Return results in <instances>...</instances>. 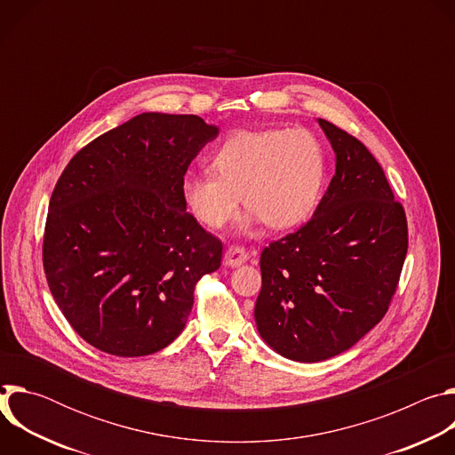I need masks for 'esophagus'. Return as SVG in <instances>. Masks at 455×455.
<instances>
[{
    "instance_id": "1",
    "label": "esophagus",
    "mask_w": 455,
    "mask_h": 455,
    "mask_svg": "<svg viewBox=\"0 0 455 455\" xmlns=\"http://www.w3.org/2000/svg\"><path fill=\"white\" fill-rule=\"evenodd\" d=\"M248 259V251L241 246H228L225 255H223V265L225 267H230V268H235V267H241L246 263Z\"/></svg>"
}]
</instances>
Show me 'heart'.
Wrapping results in <instances>:
<instances>
[{
  "label": "heart",
  "instance_id": "1",
  "mask_svg": "<svg viewBox=\"0 0 455 455\" xmlns=\"http://www.w3.org/2000/svg\"><path fill=\"white\" fill-rule=\"evenodd\" d=\"M214 172L187 171L180 181L181 200L200 223L223 228L241 204L250 221L270 228H291L316 209L326 155L306 129H244L225 140L211 156Z\"/></svg>",
  "mask_w": 455,
  "mask_h": 455
}]
</instances>
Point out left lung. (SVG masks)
I'll list each match as a JSON object with an SVG mask.
<instances>
[{
    "mask_svg": "<svg viewBox=\"0 0 455 455\" xmlns=\"http://www.w3.org/2000/svg\"><path fill=\"white\" fill-rule=\"evenodd\" d=\"M335 176L313 218L261 253L255 300L261 339L315 363L353 347L387 313L407 255V218L369 149L318 118Z\"/></svg>",
    "mask_w": 455,
    "mask_h": 455,
    "instance_id": "8db88e82",
    "label": "left lung"
}]
</instances>
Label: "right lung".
I'll list each match as a JSON object with an SVG mask.
<instances>
[{
    "label": "right lung",
    "instance_id": "right-lung-1",
    "mask_svg": "<svg viewBox=\"0 0 455 455\" xmlns=\"http://www.w3.org/2000/svg\"><path fill=\"white\" fill-rule=\"evenodd\" d=\"M218 135L196 115L142 113L62 171L43 267L59 309L90 346L146 356L183 331L194 286L220 268L223 244L185 211L180 181Z\"/></svg>",
    "mask_w": 455,
    "mask_h": 455
}]
</instances>
